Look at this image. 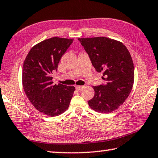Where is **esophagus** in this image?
<instances>
[{
  "label": "esophagus",
  "instance_id": "obj_1",
  "mask_svg": "<svg viewBox=\"0 0 158 158\" xmlns=\"http://www.w3.org/2000/svg\"><path fill=\"white\" fill-rule=\"evenodd\" d=\"M83 88L84 86H82V85H75V88L77 90H81Z\"/></svg>",
  "mask_w": 158,
  "mask_h": 158
}]
</instances>
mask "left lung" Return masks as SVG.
Instances as JSON below:
<instances>
[{"label": "left lung", "instance_id": "8db88e82", "mask_svg": "<svg viewBox=\"0 0 158 158\" xmlns=\"http://www.w3.org/2000/svg\"><path fill=\"white\" fill-rule=\"evenodd\" d=\"M78 40L106 81L93 86L94 95L88 104L99 113H111L125 102L133 87L134 66L130 52L122 43L106 37Z\"/></svg>", "mask_w": 158, "mask_h": 158}]
</instances>
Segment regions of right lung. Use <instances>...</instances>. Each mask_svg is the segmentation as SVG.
<instances>
[{
	"instance_id": "1",
	"label": "right lung",
	"mask_w": 158,
	"mask_h": 158,
	"mask_svg": "<svg viewBox=\"0 0 158 158\" xmlns=\"http://www.w3.org/2000/svg\"><path fill=\"white\" fill-rule=\"evenodd\" d=\"M73 39L52 37L34 45L25 58L22 81L35 108L48 116H58L69 107L75 88L53 85L52 74Z\"/></svg>"
}]
</instances>
